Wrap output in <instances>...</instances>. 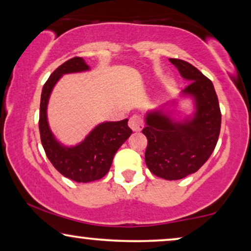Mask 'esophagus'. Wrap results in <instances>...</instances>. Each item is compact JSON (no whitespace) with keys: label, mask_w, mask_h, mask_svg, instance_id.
I'll use <instances>...</instances> for the list:
<instances>
[{"label":"esophagus","mask_w":251,"mask_h":251,"mask_svg":"<svg viewBox=\"0 0 251 251\" xmlns=\"http://www.w3.org/2000/svg\"><path fill=\"white\" fill-rule=\"evenodd\" d=\"M129 126L133 131H140L143 129V120L139 115H132L129 120Z\"/></svg>","instance_id":"esophagus-1"}]
</instances>
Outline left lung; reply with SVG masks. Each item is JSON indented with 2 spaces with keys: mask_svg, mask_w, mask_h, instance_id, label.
Returning a JSON list of instances; mask_svg holds the SVG:
<instances>
[{
  "mask_svg": "<svg viewBox=\"0 0 251 251\" xmlns=\"http://www.w3.org/2000/svg\"><path fill=\"white\" fill-rule=\"evenodd\" d=\"M169 61L184 80L190 81L180 97L192 99L193 113L175 118L170 107L177 106V100L151 109L143 133L147 138L145 162L151 173L177 180L194 174L210 157L221 132L222 114L212 82L187 61L175 58Z\"/></svg>",
  "mask_w": 251,
  "mask_h": 251,
  "instance_id": "1",
  "label": "left lung"
}]
</instances>
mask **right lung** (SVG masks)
Returning a JSON list of instances; mask_svg holds the SVG:
<instances>
[{"label": "right lung", "mask_w": 251, "mask_h": 251, "mask_svg": "<svg viewBox=\"0 0 251 251\" xmlns=\"http://www.w3.org/2000/svg\"><path fill=\"white\" fill-rule=\"evenodd\" d=\"M89 70L90 67L83 58H72L50 75L41 94L39 128L43 149L52 166L63 176L77 183H89L104 177L112 166L115 153L132 133L128 126V119L99 123L74 146L61 144L51 131L47 109L53 87L65 74Z\"/></svg>", "instance_id": "1"}]
</instances>
